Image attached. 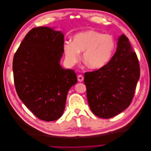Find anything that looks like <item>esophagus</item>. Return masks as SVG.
I'll use <instances>...</instances> for the list:
<instances>
[{"mask_svg": "<svg viewBox=\"0 0 151 151\" xmlns=\"http://www.w3.org/2000/svg\"><path fill=\"white\" fill-rule=\"evenodd\" d=\"M77 80H78V81L80 82V83H81V82H83L84 81V77L82 75H79L77 76Z\"/></svg>", "mask_w": 151, "mask_h": 151, "instance_id": "obj_1", "label": "esophagus"}]
</instances>
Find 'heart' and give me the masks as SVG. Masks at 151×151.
<instances>
[{"label": "heart", "instance_id": "obj_1", "mask_svg": "<svg viewBox=\"0 0 151 151\" xmlns=\"http://www.w3.org/2000/svg\"><path fill=\"white\" fill-rule=\"evenodd\" d=\"M115 47V40L111 35L88 30L76 35L72 42H65L63 51L70 65L77 62L80 52H83V60L86 65L91 69H98L110 60Z\"/></svg>", "mask_w": 151, "mask_h": 151}]
</instances>
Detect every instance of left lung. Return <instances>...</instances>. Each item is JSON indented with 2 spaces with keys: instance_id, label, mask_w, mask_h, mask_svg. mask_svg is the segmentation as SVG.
<instances>
[{
  "instance_id": "left-lung-1",
  "label": "left lung",
  "mask_w": 151,
  "mask_h": 151,
  "mask_svg": "<svg viewBox=\"0 0 151 151\" xmlns=\"http://www.w3.org/2000/svg\"><path fill=\"white\" fill-rule=\"evenodd\" d=\"M117 45L106 65L84 74L89 107L102 118L115 116L129 106L140 77L138 58L129 38L122 35Z\"/></svg>"
}]
</instances>
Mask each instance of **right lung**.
I'll list each match as a JSON object with an SVG mask.
<instances>
[{"mask_svg": "<svg viewBox=\"0 0 151 151\" xmlns=\"http://www.w3.org/2000/svg\"><path fill=\"white\" fill-rule=\"evenodd\" d=\"M63 35L48 27H37L25 36L12 62L17 94L39 119H58L65 109L68 90L77 83L76 73L60 65Z\"/></svg>", "mask_w": 151, "mask_h": 151, "instance_id": "right-lung-1", "label": "right lung"}]
</instances>
